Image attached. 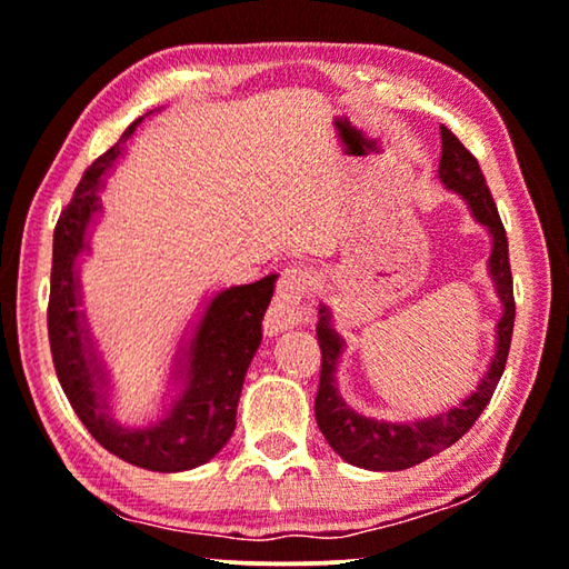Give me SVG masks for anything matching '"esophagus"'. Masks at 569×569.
Instances as JSON below:
<instances>
[{"label": "esophagus", "mask_w": 569, "mask_h": 569, "mask_svg": "<svg viewBox=\"0 0 569 569\" xmlns=\"http://www.w3.org/2000/svg\"><path fill=\"white\" fill-rule=\"evenodd\" d=\"M311 273L307 268H286L281 278H278L276 301L273 309L268 313V329L278 332V329L293 327L299 321V303L309 291Z\"/></svg>", "instance_id": "34e87169"}]
</instances>
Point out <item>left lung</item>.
Wrapping results in <instances>:
<instances>
[{"label":"left lung","mask_w":569,"mask_h":569,"mask_svg":"<svg viewBox=\"0 0 569 569\" xmlns=\"http://www.w3.org/2000/svg\"><path fill=\"white\" fill-rule=\"evenodd\" d=\"M442 160H439V178L449 191L460 193L468 201L472 217L486 227L493 237V250H490V278L496 283V293L503 303V313L496 327V355L490 360L488 372L480 378L475 393H470L455 409L437 413V417L421 421H376L355 413L342 401L337 391V360L345 350V339L335 332L332 313L327 307L319 309L317 339L321 347V376L319 391L313 401L317 423L321 435L335 452L355 468L366 470H406L413 468L429 457L452 447L462 435H468L478 417L486 409L490 396H493L498 380H501L508 360V347H511L516 303H513V278L511 262H508V240L501 217H498L496 201L490 197V189L482 176L478 160L472 152L455 138L442 124Z\"/></svg>","instance_id":"obj_1"}]
</instances>
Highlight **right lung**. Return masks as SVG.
Instances as JSON below:
<instances>
[{"instance_id": "obj_1", "label": "right lung", "mask_w": 569, "mask_h": 569, "mask_svg": "<svg viewBox=\"0 0 569 569\" xmlns=\"http://www.w3.org/2000/svg\"><path fill=\"white\" fill-rule=\"evenodd\" d=\"M146 117H138L122 138L87 168L71 203L58 217L50 268L48 337L56 376L89 435L120 460L138 468L181 472L209 462L232 437L237 401L244 372L262 339V313L273 299L276 276L248 286H232L209 301L186 358L178 360L173 372V380L181 383V396L163 419L134 429L109 417L107 370L89 337L87 317L79 311L81 283L76 258L89 250V224L101 211L97 191L104 183V173L117 163L122 146Z\"/></svg>"}]
</instances>
